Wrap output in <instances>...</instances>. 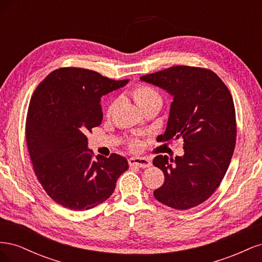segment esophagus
<instances>
[{"label": "esophagus", "instance_id": "34e87169", "mask_svg": "<svg viewBox=\"0 0 262 262\" xmlns=\"http://www.w3.org/2000/svg\"><path fill=\"white\" fill-rule=\"evenodd\" d=\"M129 164L130 166H137V167H140V168H147L152 165L150 161L144 157H130Z\"/></svg>", "mask_w": 262, "mask_h": 262}]
</instances>
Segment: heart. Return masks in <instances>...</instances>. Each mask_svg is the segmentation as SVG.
<instances>
[{"label":"heart","mask_w":262,"mask_h":262,"mask_svg":"<svg viewBox=\"0 0 262 262\" xmlns=\"http://www.w3.org/2000/svg\"><path fill=\"white\" fill-rule=\"evenodd\" d=\"M133 98L134 100H136V102L138 104V106L141 108L143 107L147 104H149V102H152L154 100H158L161 99L160 95H158L153 89H150V87L148 86H144V85H141V86H138L136 90L133 91ZM115 107V104L110 105L109 109H108V113H112L113 109ZM131 146L133 148H140L141 146V143L139 141H133L131 143Z\"/></svg>","instance_id":"1"}]
</instances>
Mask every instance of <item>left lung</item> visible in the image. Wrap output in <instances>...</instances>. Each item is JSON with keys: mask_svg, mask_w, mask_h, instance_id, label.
Returning a JSON list of instances; mask_svg holds the SVG:
<instances>
[{"mask_svg": "<svg viewBox=\"0 0 262 262\" xmlns=\"http://www.w3.org/2000/svg\"><path fill=\"white\" fill-rule=\"evenodd\" d=\"M172 97L167 126L160 141L184 139V155H158L153 165L165 176L155 199L176 210L204 202L219 188L236 143L232 95L210 70L172 67L140 77Z\"/></svg>", "mask_w": 262, "mask_h": 262, "instance_id": "obj_1", "label": "left lung"}]
</instances>
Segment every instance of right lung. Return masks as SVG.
<instances>
[{"mask_svg": "<svg viewBox=\"0 0 262 262\" xmlns=\"http://www.w3.org/2000/svg\"><path fill=\"white\" fill-rule=\"evenodd\" d=\"M95 71L54 70L38 85L27 114L26 141L36 176L55 202L90 210L113 194L126 158L92 157L86 134L102 120L100 98L128 84Z\"/></svg>", "mask_w": 262, "mask_h": 262, "instance_id": "add662e5", "label": "right lung"}]
</instances>
